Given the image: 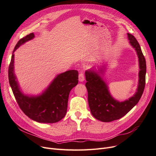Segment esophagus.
<instances>
[{
  "mask_svg": "<svg viewBox=\"0 0 156 156\" xmlns=\"http://www.w3.org/2000/svg\"><path fill=\"white\" fill-rule=\"evenodd\" d=\"M79 80L80 82H83L84 80V74L83 72H80L79 75Z\"/></svg>",
  "mask_w": 156,
  "mask_h": 156,
  "instance_id": "34e87169",
  "label": "esophagus"
}]
</instances>
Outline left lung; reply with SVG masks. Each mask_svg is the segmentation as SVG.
I'll list each match as a JSON object with an SVG mask.
<instances>
[{
  "instance_id": "1",
  "label": "left lung",
  "mask_w": 156,
  "mask_h": 156,
  "mask_svg": "<svg viewBox=\"0 0 156 156\" xmlns=\"http://www.w3.org/2000/svg\"><path fill=\"white\" fill-rule=\"evenodd\" d=\"M131 46L136 52L140 71L138 84L136 93L128 100L119 101L112 97L105 81L101 76L105 73V66L91 69L85 72L86 87L88 93V103L94 117L102 122H111L119 119L134 107L142 96L145 85L146 62L139 43L133 35L128 33Z\"/></svg>"
}]
</instances>
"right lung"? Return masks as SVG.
Returning <instances> with one entry per match:
<instances>
[{"mask_svg":"<svg viewBox=\"0 0 156 156\" xmlns=\"http://www.w3.org/2000/svg\"><path fill=\"white\" fill-rule=\"evenodd\" d=\"M31 33L21 39L14 48L9 66V81L14 97L24 114L41 123H55L65 116L69 93L78 84V72L70 70L58 74L41 94L27 95L21 91L14 73L13 54L20 46L34 38Z\"/></svg>","mask_w":156,"mask_h":156,"instance_id":"right-lung-1","label":"right lung"}]
</instances>
